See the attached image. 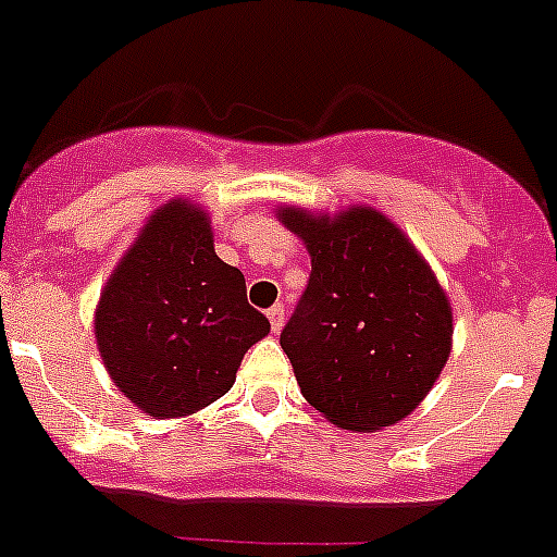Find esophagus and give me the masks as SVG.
I'll use <instances>...</instances> for the list:
<instances>
[{
	"label": "esophagus",
	"mask_w": 557,
	"mask_h": 557,
	"mask_svg": "<svg viewBox=\"0 0 557 557\" xmlns=\"http://www.w3.org/2000/svg\"><path fill=\"white\" fill-rule=\"evenodd\" d=\"M283 321H285V308H283V305H274V308H269V324H272L274 332L283 330Z\"/></svg>",
	"instance_id": "34e87169"
}]
</instances>
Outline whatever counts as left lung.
I'll return each instance as SVG.
<instances>
[{
    "mask_svg": "<svg viewBox=\"0 0 557 557\" xmlns=\"http://www.w3.org/2000/svg\"><path fill=\"white\" fill-rule=\"evenodd\" d=\"M280 220L310 249V280L280 346L310 407L349 431L407 418L450 355L448 296L409 238L373 208Z\"/></svg>",
    "mask_w": 557,
    "mask_h": 557,
    "instance_id": "1",
    "label": "left lung"
}]
</instances>
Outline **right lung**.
<instances>
[{
    "label": "right lung",
    "instance_id": "1",
    "mask_svg": "<svg viewBox=\"0 0 557 557\" xmlns=\"http://www.w3.org/2000/svg\"><path fill=\"white\" fill-rule=\"evenodd\" d=\"M267 332L244 274L216 258L208 216L184 200L150 216L96 310L109 376L153 418L191 414L225 396Z\"/></svg>",
    "mask_w": 557,
    "mask_h": 557
}]
</instances>
